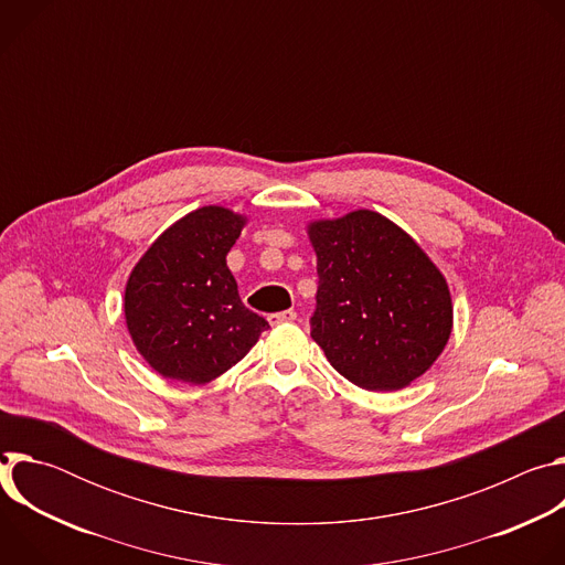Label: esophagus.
<instances>
[{"instance_id":"esophagus-1","label":"esophagus","mask_w":565,"mask_h":565,"mask_svg":"<svg viewBox=\"0 0 565 565\" xmlns=\"http://www.w3.org/2000/svg\"><path fill=\"white\" fill-rule=\"evenodd\" d=\"M295 317H297L295 310H281V312H273L268 321L270 327H281V324H288V321H295Z\"/></svg>"}]
</instances>
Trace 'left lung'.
Wrapping results in <instances>:
<instances>
[{
  "mask_svg": "<svg viewBox=\"0 0 565 565\" xmlns=\"http://www.w3.org/2000/svg\"><path fill=\"white\" fill-rule=\"evenodd\" d=\"M317 255L310 338L331 366L366 391L420 377L451 333L445 277L416 241L371 210L308 227Z\"/></svg>",
  "mask_w": 565,
  "mask_h": 565,
  "instance_id": "8db88e82",
  "label": "left lung"
}]
</instances>
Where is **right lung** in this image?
Listing matches in <instances>:
<instances>
[{
	"label": "right lung",
	"instance_id": "obj_1",
	"mask_svg": "<svg viewBox=\"0 0 565 565\" xmlns=\"http://www.w3.org/2000/svg\"><path fill=\"white\" fill-rule=\"evenodd\" d=\"M246 218L207 205L160 234L129 275L125 317L149 366L205 384L244 358L268 329L246 308L225 257Z\"/></svg>",
	"mask_w": 565,
	"mask_h": 565
}]
</instances>
